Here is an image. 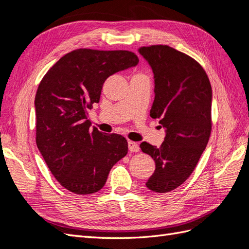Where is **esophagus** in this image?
Listing matches in <instances>:
<instances>
[{
	"label": "esophagus",
	"mask_w": 249,
	"mask_h": 249,
	"mask_svg": "<svg viewBox=\"0 0 249 249\" xmlns=\"http://www.w3.org/2000/svg\"><path fill=\"white\" fill-rule=\"evenodd\" d=\"M128 149L130 152H139V150H140L139 143L135 141H128Z\"/></svg>",
	"instance_id": "obj_1"
}]
</instances>
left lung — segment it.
Segmentation results:
<instances>
[{"instance_id": "8db88e82", "label": "left lung", "mask_w": 249, "mask_h": 249, "mask_svg": "<svg viewBox=\"0 0 249 249\" xmlns=\"http://www.w3.org/2000/svg\"><path fill=\"white\" fill-rule=\"evenodd\" d=\"M155 78L150 115L166 128L160 146L147 142L141 151L152 156L155 171L145 183L155 193H169L195 170L212 131V88L203 67L192 56L167 45L141 47Z\"/></svg>"}]
</instances>
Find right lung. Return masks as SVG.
<instances>
[{
  "mask_svg": "<svg viewBox=\"0 0 249 249\" xmlns=\"http://www.w3.org/2000/svg\"><path fill=\"white\" fill-rule=\"evenodd\" d=\"M138 62L128 50L81 48L62 56L41 79L35 96L36 144L70 192H98L111 168L127 154V140L92 129L88 114L99 103L106 79Z\"/></svg>",
  "mask_w": 249,
  "mask_h": 249,
  "instance_id": "add662e5",
  "label": "right lung"
}]
</instances>
